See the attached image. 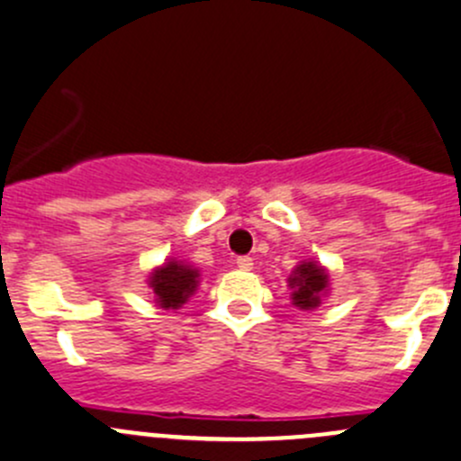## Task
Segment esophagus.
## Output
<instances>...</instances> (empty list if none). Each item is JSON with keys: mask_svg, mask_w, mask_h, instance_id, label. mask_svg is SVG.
I'll return each mask as SVG.
<instances>
[{"mask_svg": "<svg viewBox=\"0 0 461 461\" xmlns=\"http://www.w3.org/2000/svg\"><path fill=\"white\" fill-rule=\"evenodd\" d=\"M236 266H239L240 270H252L254 258L252 257H239V258H236Z\"/></svg>", "mask_w": 461, "mask_h": 461, "instance_id": "esophagus-1", "label": "esophagus"}]
</instances>
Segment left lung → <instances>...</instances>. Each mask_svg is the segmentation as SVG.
Here are the masks:
<instances>
[{"label": "left lung", "instance_id": "obj_1", "mask_svg": "<svg viewBox=\"0 0 461 461\" xmlns=\"http://www.w3.org/2000/svg\"><path fill=\"white\" fill-rule=\"evenodd\" d=\"M326 281H329V276H326L324 267L315 266V263H302L290 279V288L294 290V306L306 308V311L315 308L320 303V294L324 293Z\"/></svg>", "mask_w": 461, "mask_h": 461}]
</instances>
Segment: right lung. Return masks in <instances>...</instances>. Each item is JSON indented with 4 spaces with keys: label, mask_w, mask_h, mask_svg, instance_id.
<instances>
[{
    "label": "right lung",
    "mask_w": 461,
    "mask_h": 461,
    "mask_svg": "<svg viewBox=\"0 0 461 461\" xmlns=\"http://www.w3.org/2000/svg\"><path fill=\"white\" fill-rule=\"evenodd\" d=\"M198 285V270L182 263L171 261L153 272L150 288L155 290V297L162 308H177L194 294Z\"/></svg>",
    "instance_id": "1"
}]
</instances>
